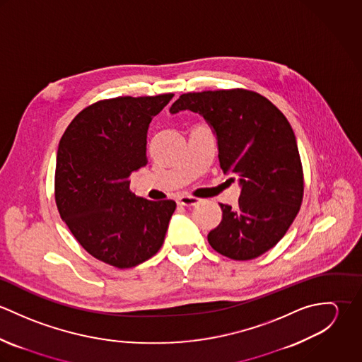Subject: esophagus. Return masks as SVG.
I'll use <instances>...</instances> for the list:
<instances>
[{"label":"esophagus","mask_w":362,"mask_h":362,"mask_svg":"<svg viewBox=\"0 0 362 362\" xmlns=\"http://www.w3.org/2000/svg\"><path fill=\"white\" fill-rule=\"evenodd\" d=\"M201 202V199L198 198H194V197H189V195H182L177 199V204L181 205V206H195Z\"/></svg>","instance_id":"esophagus-1"}]
</instances>
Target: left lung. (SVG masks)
<instances>
[{"label":"left lung","mask_w":362,"mask_h":362,"mask_svg":"<svg viewBox=\"0 0 362 362\" xmlns=\"http://www.w3.org/2000/svg\"><path fill=\"white\" fill-rule=\"evenodd\" d=\"M182 110L213 127L220 167L241 185L238 206L220 204L210 247L234 260L258 258L284 237L303 204L304 173L290 122L264 96L240 88L184 93L170 112Z\"/></svg>","instance_id":"8db88e82"}]
</instances>
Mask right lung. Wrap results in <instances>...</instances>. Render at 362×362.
<instances>
[{"label": "right lung", "mask_w": 362, "mask_h": 362, "mask_svg": "<svg viewBox=\"0 0 362 362\" xmlns=\"http://www.w3.org/2000/svg\"><path fill=\"white\" fill-rule=\"evenodd\" d=\"M173 96L90 104L58 145L54 195L59 216L86 252L118 269L157 254L177 206L171 199L138 198L129 189L131 174L148 164L149 124Z\"/></svg>", "instance_id": "1"}]
</instances>
